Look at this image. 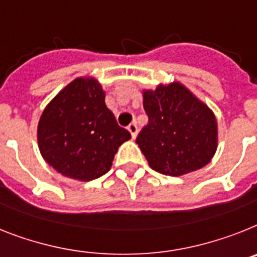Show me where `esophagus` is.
I'll return each instance as SVG.
<instances>
[{
	"mask_svg": "<svg viewBox=\"0 0 257 257\" xmlns=\"http://www.w3.org/2000/svg\"><path fill=\"white\" fill-rule=\"evenodd\" d=\"M128 131L131 132V135H132L133 139H136L137 132H139V126H137V124H136V122H132V124L128 125Z\"/></svg>",
	"mask_w": 257,
	"mask_h": 257,
	"instance_id": "obj_1",
	"label": "esophagus"
}]
</instances>
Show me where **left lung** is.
I'll use <instances>...</instances> for the list:
<instances>
[{
    "label": "left lung",
    "instance_id": "1",
    "mask_svg": "<svg viewBox=\"0 0 257 257\" xmlns=\"http://www.w3.org/2000/svg\"><path fill=\"white\" fill-rule=\"evenodd\" d=\"M149 117L136 142L157 172L180 176L201 169L217 149L213 112L188 88L174 82L144 91Z\"/></svg>",
    "mask_w": 257,
    "mask_h": 257
}]
</instances>
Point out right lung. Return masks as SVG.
<instances>
[{
	"label": "right lung",
	"instance_id": "add662e5",
	"mask_svg": "<svg viewBox=\"0 0 257 257\" xmlns=\"http://www.w3.org/2000/svg\"><path fill=\"white\" fill-rule=\"evenodd\" d=\"M131 133L116 122L102 86L77 78L45 107L38 125L43 158L68 178L88 182L108 172L118 146Z\"/></svg>",
	"mask_w": 257,
	"mask_h": 257
}]
</instances>
